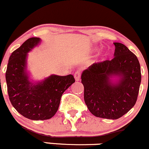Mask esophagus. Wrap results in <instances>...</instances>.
Returning a JSON list of instances; mask_svg holds the SVG:
<instances>
[{"label":"esophagus","mask_w":149,"mask_h":149,"mask_svg":"<svg viewBox=\"0 0 149 149\" xmlns=\"http://www.w3.org/2000/svg\"><path fill=\"white\" fill-rule=\"evenodd\" d=\"M80 77H81V74H80V72L79 71L76 72L74 73V77L76 81H79V79H80Z\"/></svg>","instance_id":"esophagus-1"}]
</instances>
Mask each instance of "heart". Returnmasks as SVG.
<instances>
[{
    "label": "heart",
    "mask_w": 149,
    "mask_h": 149,
    "mask_svg": "<svg viewBox=\"0 0 149 149\" xmlns=\"http://www.w3.org/2000/svg\"><path fill=\"white\" fill-rule=\"evenodd\" d=\"M106 56H107V53H106V52H104V53L102 54V58H104Z\"/></svg>",
    "instance_id": "b5f03b06"
}]
</instances>
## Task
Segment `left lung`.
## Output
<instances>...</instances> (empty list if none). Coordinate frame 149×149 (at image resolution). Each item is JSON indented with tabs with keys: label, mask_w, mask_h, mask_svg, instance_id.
Instances as JSON below:
<instances>
[{
	"label": "left lung",
	"mask_w": 149,
	"mask_h": 149,
	"mask_svg": "<svg viewBox=\"0 0 149 149\" xmlns=\"http://www.w3.org/2000/svg\"><path fill=\"white\" fill-rule=\"evenodd\" d=\"M113 44L112 60L93 64L81 76L88 109L97 117L108 119H119L135 105L141 81L136 56L124 45Z\"/></svg>",
	"instance_id": "8db88e82"
}]
</instances>
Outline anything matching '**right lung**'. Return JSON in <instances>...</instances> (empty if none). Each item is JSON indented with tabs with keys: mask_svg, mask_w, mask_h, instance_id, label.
Here are the masks:
<instances>
[{
	"mask_svg": "<svg viewBox=\"0 0 149 149\" xmlns=\"http://www.w3.org/2000/svg\"><path fill=\"white\" fill-rule=\"evenodd\" d=\"M40 42V38L27 40L12 52L6 72L8 93L14 108L25 118L45 120L57 112L62 94L74 82L72 74H52L33 83L27 72L28 53Z\"/></svg>",
	"mask_w": 149,
	"mask_h": 149,
	"instance_id": "right-lung-1",
	"label": "right lung"
}]
</instances>
